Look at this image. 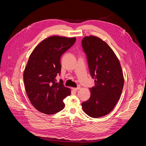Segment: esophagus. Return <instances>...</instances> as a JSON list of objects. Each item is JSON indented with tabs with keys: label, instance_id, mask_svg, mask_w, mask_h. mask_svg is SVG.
I'll return each instance as SVG.
<instances>
[{
	"label": "esophagus",
	"instance_id": "obj_1",
	"mask_svg": "<svg viewBox=\"0 0 146 146\" xmlns=\"http://www.w3.org/2000/svg\"><path fill=\"white\" fill-rule=\"evenodd\" d=\"M80 87L78 86L77 88H72V90H74V91H78L79 89H80Z\"/></svg>",
	"mask_w": 146,
	"mask_h": 146
}]
</instances>
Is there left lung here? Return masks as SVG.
Listing matches in <instances>:
<instances>
[{"mask_svg":"<svg viewBox=\"0 0 146 146\" xmlns=\"http://www.w3.org/2000/svg\"><path fill=\"white\" fill-rule=\"evenodd\" d=\"M82 46L95 84L90 88V98L82 106L88 116L98 118L111 112L120 99L124 83L122 70L111 47L100 38L85 36Z\"/></svg>","mask_w":146,"mask_h":146,"instance_id":"8db88e82","label":"left lung"}]
</instances>
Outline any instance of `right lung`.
Returning <instances> with one entry per match:
<instances>
[{
	"label": "right lung",
	"mask_w": 146,
	"mask_h": 146,
	"mask_svg": "<svg viewBox=\"0 0 146 146\" xmlns=\"http://www.w3.org/2000/svg\"><path fill=\"white\" fill-rule=\"evenodd\" d=\"M76 38L54 36L45 39L31 54L24 72V82L31 104L39 111L55 114L64 107L63 100L70 95L62 80L61 56L76 42Z\"/></svg>",
	"instance_id": "add662e5"
}]
</instances>
